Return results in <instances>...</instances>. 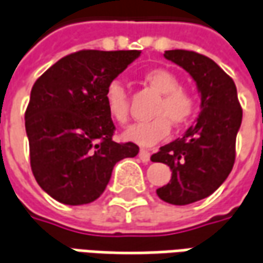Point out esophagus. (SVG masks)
<instances>
[{"label":"esophagus","instance_id":"obj_1","mask_svg":"<svg viewBox=\"0 0 263 263\" xmlns=\"http://www.w3.org/2000/svg\"><path fill=\"white\" fill-rule=\"evenodd\" d=\"M139 158H141V161H144V162H148L149 161V158H151V153L149 151H146V149H139Z\"/></svg>","mask_w":263,"mask_h":263}]
</instances>
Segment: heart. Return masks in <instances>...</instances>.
Instances as JSON below:
<instances>
[{"label": "heart", "instance_id": "heart-1", "mask_svg": "<svg viewBox=\"0 0 263 263\" xmlns=\"http://www.w3.org/2000/svg\"><path fill=\"white\" fill-rule=\"evenodd\" d=\"M145 80L162 95L149 121H141L128 126L122 137L138 145L151 146L168 135L171 125L181 126L193 118L196 102L189 92L181 89V83L174 73L165 69H153L145 74ZM105 106L108 115L118 124H125L129 117V99L124 83L109 82L105 89Z\"/></svg>", "mask_w": 263, "mask_h": 263}]
</instances>
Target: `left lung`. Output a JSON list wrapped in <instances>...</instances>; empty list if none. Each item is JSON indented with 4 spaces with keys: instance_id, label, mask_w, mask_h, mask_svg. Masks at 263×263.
<instances>
[{
    "instance_id": "obj_1",
    "label": "left lung",
    "mask_w": 263,
    "mask_h": 263,
    "mask_svg": "<svg viewBox=\"0 0 263 263\" xmlns=\"http://www.w3.org/2000/svg\"><path fill=\"white\" fill-rule=\"evenodd\" d=\"M164 57L192 76L201 101L196 124L151 157L173 171L168 183L157 190L158 197L184 206L209 197L230 174L242 108L235 82L212 59L189 50H167Z\"/></svg>"
}]
</instances>
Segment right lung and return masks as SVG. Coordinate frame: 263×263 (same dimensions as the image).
Returning <instances> with one entry per match:
<instances>
[{
	"mask_svg": "<svg viewBox=\"0 0 263 263\" xmlns=\"http://www.w3.org/2000/svg\"><path fill=\"white\" fill-rule=\"evenodd\" d=\"M139 54L80 50L35 80L26 110L30 162L39 185L57 201L92 203L105 192L115 164L138 154L134 142L112 141L115 125L103 96Z\"/></svg>",
	"mask_w": 263,
	"mask_h": 263,
	"instance_id": "1",
	"label": "right lung"
}]
</instances>
